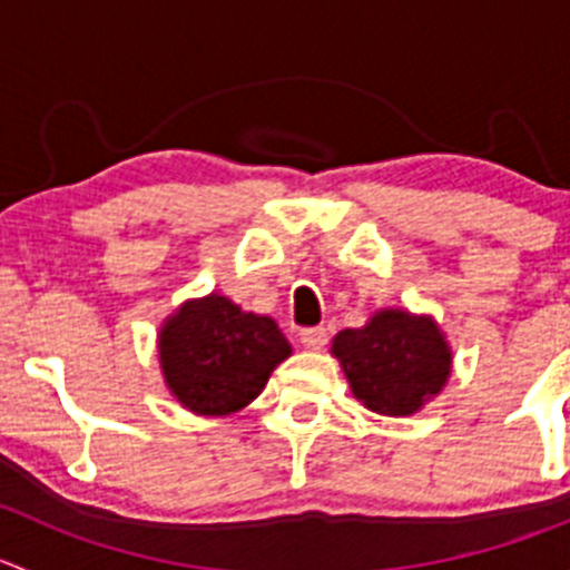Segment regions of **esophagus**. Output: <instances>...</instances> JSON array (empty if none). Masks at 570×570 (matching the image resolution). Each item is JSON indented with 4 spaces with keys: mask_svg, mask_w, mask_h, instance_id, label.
I'll use <instances>...</instances> for the list:
<instances>
[{
    "mask_svg": "<svg viewBox=\"0 0 570 570\" xmlns=\"http://www.w3.org/2000/svg\"><path fill=\"white\" fill-rule=\"evenodd\" d=\"M301 342L306 347H312V351H320V347L328 342V331H325L323 325H314V328H303L301 331Z\"/></svg>",
    "mask_w": 570,
    "mask_h": 570,
    "instance_id": "obj_1",
    "label": "esophagus"
}]
</instances>
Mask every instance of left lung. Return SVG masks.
Instances as JSON below:
<instances>
[{
	"instance_id": "left-lung-1",
	"label": "left lung",
	"mask_w": 570,
	"mask_h": 570,
	"mask_svg": "<svg viewBox=\"0 0 570 570\" xmlns=\"http://www.w3.org/2000/svg\"><path fill=\"white\" fill-rule=\"evenodd\" d=\"M358 401L379 414H412L438 395L451 373V353L438 325L406 312H379L364 328L334 336Z\"/></svg>"
}]
</instances>
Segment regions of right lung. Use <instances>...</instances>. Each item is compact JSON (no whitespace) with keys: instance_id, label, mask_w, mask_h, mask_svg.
I'll return each mask as SVG.
<instances>
[{"instance_id":"obj_1","label":"right lung","mask_w":570,"mask_h":570,"mask_svg":"<svg viewBox=\"0 0 570 570\" xmlns=\"http://www.w3.org/2000/svg\"><path fill=\"white\" fill-rule=\"evenodd\" d=\"M289 353L275 320L245 314L219 295L186 303L161 331L164 379L197 414L247 406Z\"/></svg>"}]
</instances>
